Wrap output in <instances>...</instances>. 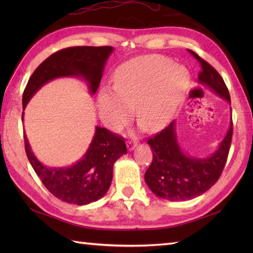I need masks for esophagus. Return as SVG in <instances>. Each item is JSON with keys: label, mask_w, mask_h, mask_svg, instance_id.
I'll list each match as a JSON object with an SVG mask.
<instances>
[{"label": "esophagus", "mask_w": 253, "mask_h": 253, "mask_svg": "<svg viewBox=\"0 0 253 253\" xmlns=\"http://www.w3.org/2000/svg\"><path fill=\"white\" fill-rule=\"evenodd\" d=\"M136 147H137V142L136 141H127L128 151H133Z\"/></svg>", "instance_id": "obj_1"}]
</instances>
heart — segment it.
Returning a JSON list of instances; mask_svg holds the SVG:
<instances>
[{"label": "heart", "mask_w": 253, "mask_h": 253, "mask_svg": "<svg viewBox=\"0 0 253 253\" xmlns=\"http://www.w3.org/2000/svg\"><path fill=\"white\" fill-rule=\"evenodd\" d=\"M190 84L188 69L161 55L135 57L118 66L114 87L102 88L96 99L102 123L121 131L135 114L141 127L159 130L180 107Z\"/></svg>", "instance_id": "obj_1"}]
</instances>
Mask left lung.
<instances>
[{
  "label": "left lung",
  "mask_w": 253,
  "mask_h": 253,
  "mask_svg": "<svg viewBox=\"0 0 253 253\" xmlns=\"http://www.w3.org/2000/svg\"><path fill=\"white\" fill-rule=\"evenodd\" d=\"M200 63L199 84L226 100L230 104L228 89L223 78L210 64L189 50ZM232 110V109H230ZM233 136V122L226 136L217 149L206 158L192 157L182 150L177 138L176 122L149 139L148 144L153 153L144 180L155 196L169 201H186L203 195L221 176L228 157Z\"/></svg>",
  "instance_id": "1"
}]
</instances>
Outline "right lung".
I'll list each match as a JSON object with an SVG mask.
<instances>
[{"instance_id":"obj_1","label":"right lung","mask_w":253,"mask_h":253,"mask_svg":"<svg viewBox=\"0 0 253 253\" xmlns=\"http://www.w3.org/2000/svg\"><path fill=\"white\" fill-rule=\"evenodd\" d=\"M113 51L112 46H73L52 54L31 75L23 94V110L38 91L56 78L83 79L93 95ZM24 137L27 158L42 184L57 199L77 206L98 201L105 195L112 182L114 163L127 153L122 137L96 126L92 141L82 159L72 165L52 168L37 159L28 138Z\"/></svg>"}]
</instances>
